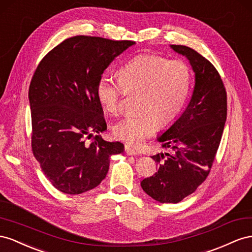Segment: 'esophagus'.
<instances>
[{"mask_svg":"<svg viewBox=\"0 0 252 252\" xmlns=\"http://www.w3.org/2000/svg\"><path fill=\"white\" fill-rule=\"evenodd\" d=\"M125 150H126V153L127 155H131V156H133V155H137V154H138V153H137V151L134 150V149H133V148H131V147H128V146H126Z\"/></svg>","mask_w":252,"mask_h":252,"instance_id":"34e87169","label":"esophagus"}]
</instances>
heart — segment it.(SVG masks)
Wrapping results in <instances>:
<instances>
[{"instance_id": "1", "label": "heart", "mask_w": 252, "mask_h": 252, "mask_svg": "<svg viewBox=\"0 0 252 252\" xmlns=\"http://www.w3.org/2000/svg\"><path fill=\"white\" fill-rule=\"evenodd\" d=\"M191 88V70L182 60L156 55H139L118 70V81L110 75L99 77L96 96L103 110L116 115L125 94H138L136 110L114 126L115 137L130 146H139L159 125L166 127L178 118Z\"/></svg>"}]
</instances>
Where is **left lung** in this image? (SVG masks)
Instances as JSON below:
<instances>
[{
    "instance_id": "1",
    "label": "left lung",
    "mask_w": 252,
    "mask_h": 252,
    "mask_svg": "<svg viewBox=\"0 0 252 252\" xmlns=\"http://www.w3.org/2000/svg\"><path fill=\"white\" fill-rule=\"evenodd\" d=\"M189 60L195 73L190 102L157 140L169 153L152 156L157 172L140 183L142 190L162 204H176L209 175L227 118V93L219 71L188 46L171 45Z\"/></svg>"
}]
</instances>
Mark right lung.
Returning a JSON list of instances; mask_svg holds the SVG:
<instances>
[{"label": "right lung", "mask_w": 252, "mask_h": 252, "mask_svg": "<svg viewBox=\"0 0 252 252\" xmlns=\"http://www.w3.org/2000/svg\"><path fill=\"white\" fill-rule=\"evenodd\" d=\"M134 41L76 35L41 60L30 85L32 148L43 173L56 189L90 191L105 178L110 157L124 152L121 142L94 133L106 130L96 84L105 68Z\"/></svg>", "instance_id": "obj_1"}]
</instances>
